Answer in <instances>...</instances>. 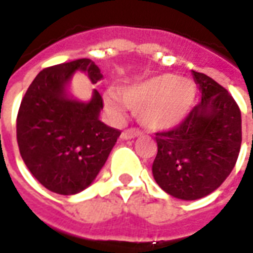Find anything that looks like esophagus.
<instances>
[{"label": "esophagus", "mask_w": 253, "mask_h": 253, "mask_svg": "<svg viewBox=\"0 0 253 253\" xmlns=\"http://www.w3.org/2000/svg\"><path fill=\"white\" fill-rule=\"evenodd\" d=\"M142 135V131L138 130L135 127H131V128H127L125 131L122 132V138L123 139H130V138H135V137H141Z\"/></svg>", "instance_id": "1"}]
</instances>
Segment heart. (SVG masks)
I'll use <instances>...</instances> for the list:
<instances>
[{"label": "heart", "mask_w": 253, "mask_h": 253, "mask_svg": "<svg viewBox=\"0 0 253 253\" xmlns=\"http://www.w3.org/2000/svg\"><path fill=\"white\" fill-rule=\"evenodd\" d=\"M119 94L121 97L114 93L107 94L105 103L111 110L121 112L123 99L125 104L137 108L142 125L152 130H167L184 121L194 103L195 89L190 80L161 74L127 85Z\"/></svg>", "instance_id": "obj_1"}]
</instances>
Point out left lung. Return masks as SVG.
<instances>
[{
  "mask_svg": "<svg viewBox=\"0 0 253 253\" xmlns=\"http://www.w3.org/2000/svg\"><path fill=\"white\" fill-rule=\"evenodd\" d=\"M202 100L175 128L156 132L154 180L169 195L195 201L230 175L241 148V112L233 96L206 74L192 72Z\"/></svg>",
  "mask_w": 253,
  "mask_h": 253,
  "instance_id": "left-lung-1",
  "label": "left lung"
}]
</instances>
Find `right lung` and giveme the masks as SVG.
Instances as JSON below:
<instances>
[{
    "mask_svg": "<svg viewBox=\"0 0 253 253\" xmlns=\"http://www.w3.org/2000/svg\"><path fill=\"white\" fill-rule=\"evenodd\" d=\"M76 70L88 73L93 84L103 78L88 58L46 67L27 89L16 119L27 168L42 186L61 195L85 190L121 135L99 119L103 97L96 89L89 103L66 97L65 85Z\"/></svg>",
    "mask_w": 253,
    "mask_h": 253,
    "instance_id": "1",
    "label": "right lung"
}]
</instances>
